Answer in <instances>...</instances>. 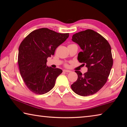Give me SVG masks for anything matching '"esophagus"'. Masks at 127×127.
I'll return each mask as SVG.
<instances>
[{
	"label": "esophagus",
	"mask_w": 127,
	"mask_h": 127,
	"mask_svg": "<svg viewBox=\"0 0 127 127\" xmlns=\"http://www.w3.org/2000/svg\"><path fill=\"white\" fill-rule=\"evenodd\" d=\"M63 72H66V73H69V72H70L71 71H70V70H68V69H64L63 70Z\"/></svg>",
	"instance_id": "obj_1"
}]
</instances>
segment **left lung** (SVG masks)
<instances>
[{
  "instance_id": "1",
  "label": "left lung",
  "mask_w": 127,
  "mask_h": 127,
  "mask_svg": "<svg viewBox=\"0 0 127 127\" xmlns=\"http://www.w3.org/2000/svg\"><path fill=\"white\" fill-rule=\"evenodd\" d=\"M72 40L82 49L78 61L88 69L83 74L75 71L78 79L72 89L80 96L94 95L104 86L110 74L113 64L111 46L100 34L90 29L74 34Z\"/></svg>"
}]
</instances>
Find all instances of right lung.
<instances>
[{
	"label": "right lung",
	"instance_id": "obj_1",
	"mask_svg": "<svg viewBox=\"0 0 127 127\" xmlns=\"http://www.w3.org/2000/svg\"><path fill=\"white\" fill-rule=\"evenodd\" d=\"M69 37L47 28L31 32L21 43L18 63L21 76L30 91L42 95L53 89L62 70L49 67L47 58L54 54L58 47Z\"/></svg>",
	"mask_w": 127,
	"mask_h": 127
}]
</instances>
